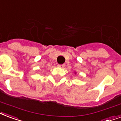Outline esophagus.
<instances>
[{"label": "esophagus", "mask_w": 121, "mask_h": 121, "mask_svg": "<svg viewBox=\"0 0 121 121\" xmlns=\"http://www.w3.org/2000/svg\"><path fill=\"white\" fill-rule=\"evenodd\" d=\"M58 67L60 68H63L65 67V65H61V64H58Z\"/></svg>", "instance_id": "34e87169"}]
</instances>
